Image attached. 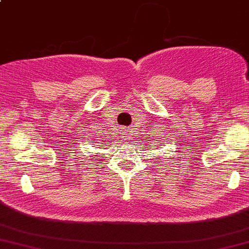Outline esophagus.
I'll use <instances>...</instances> for the list:
<instances>
[{"instance_id":"1","label":"esophagus","mask_w":249,"mask_h":249,"mask_svg":"<svg viewBox=\"0 0 249 249\" xmlns=\"http://www.w3.org/2000/svg\"><path fill=\"white\" fill-rule=\"evenodd\" d=\"M125 133H126V132H123V133H122V134H124V135H126V134H125ZM124 139H126V138H125V136H124Z\"/></svg>"}]
</instances>
